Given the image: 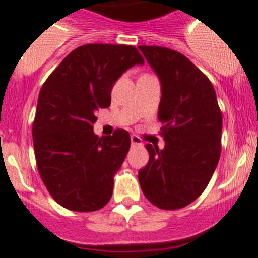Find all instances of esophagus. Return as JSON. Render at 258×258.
<instances>
[{
    "label": "esophagus",
    "instance_id": "1",
    "mask_svg": "<svg viewBox=\"0 0 258 258\" xmlns=\"http://www.w3.org/2000/svg\"><path fill=\"white\" fill-rule=\"evenodd\" d=\"M142 139L136 135H131V144L135 147V145H142Z\"/></svg>",
    "mask_w": 258,
    "mask_h": 258
}]
</instances>
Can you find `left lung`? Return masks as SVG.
<instances>
[{
	"instance_id": "obj_1",
	"label": "left lung",
	"mask_w": 258,
	"mask_h": 258,
	"mask_svg": "<svg viewBox=\"0 0 258 258\" xmlns=\"http://www.w3.org/2000/svg\"><path fill=\"white\" fill-rule=\"evenodd\" d=\"M161 82L158 120L165 147L148 144L149 161L139 170L143 194L157 208L175 210L207 188L221 156L222 114L214 87L185 55L140 45Z\"/></svg>"
}]
</instances>
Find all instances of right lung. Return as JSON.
<instances>
[{"instance_id":"add662e5","label":"right lung","mask_w":258,"mask_h":258,"mask_svg":"<svg viewBox=\"0 0 258 258\" xmlns=\"http://www.w3.org/2000/svg\"><path fill=\"white\" fill-rule=\"evenodd\" d=\"M144 59L132 45L87 44L49 75L32 126L36 163L49 194L74 212H95L109 203L114 175L131 145L126 130L98 138L96 111L110 106L119 76Z\"/></svg>"}]
</instances>
